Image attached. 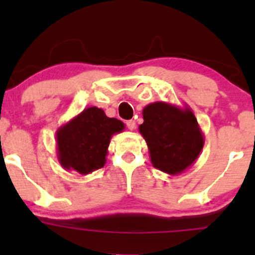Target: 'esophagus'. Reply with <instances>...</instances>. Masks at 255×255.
<instances>
[{
  "mask_svg": "<svg viewBox=\"0 0 255 255\" xmlns=\"http://www.w3.org/2000/svg\"><path fill=\"white\" fill-rule=\"evenodd\" d=\"M126 126H127L128 129L133 130L135 128V122L133 120H129V121H127V122H126Z\"/></svg>",
  "mask_w": 255,
  "mask_h": 255,
  "instance_id": "obj_1",
  "label": "esophagus"
}]
</instances>
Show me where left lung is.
<instances>
[{
	"label": "left lung",
	"mask_w": 255,
	"mask_h": 255,
	"mask_svg": "<svg viewBox=\"0 0 255 255\" xmlns=\"http://www.w3.org/2000/svg\"><path fill=\"white\" fill-rule=\"evenodd\" d=\"M143 120L139 133L154 168L174 176L194 165L205 137L190 107L156 101L144 107Z\"/></svg>",
	"instance_id": "obj_1"
}]
</instances>
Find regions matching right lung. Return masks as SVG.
<instances>
[{
  "label": "right lung",
  "instance_id": "add662e5",
  "mask_svg": "<svg viewBox=\"0 0 255 255\" xmlns=\"http://www.w3.org/2000/svg\"><path fill=\"white\" fill-rule=\"evenodd\" d=\"M125 123L107 117L104 110L89 107L56 130V156L65 170L81 175L94 173L106 164L112 135L125 129Z\"/></svg>",
  "mask_w": 255,
  "mask_h": 255
}]
</instances>
